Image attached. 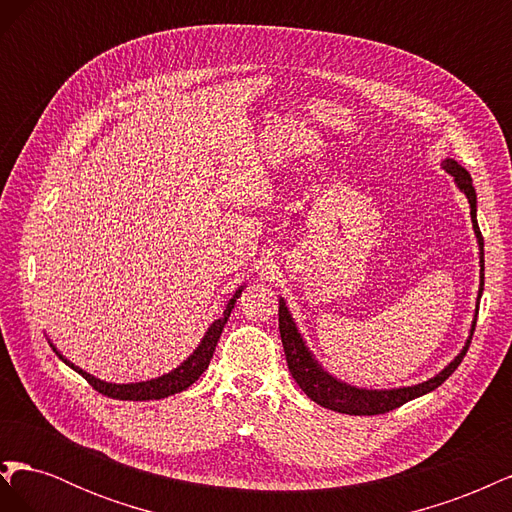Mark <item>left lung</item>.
Segmentation results:
<instances>
[{"instance_id": "1", "label": "left lung", "mask_w": 512, "mask_h": 512, "mask_svg": "<svg viewBox=\"0 0 512 512\" xmlns=\"http://www.w3.org/2000/svg\"><path fill=\"white\" fill-rule=\"evenodd\" d=\"M444 168L455 177L457 185L466 192L468 203H470L474 232L480 245V290H478V299H480L485 286V252H483L485 243H483V235H480V228L476 224V192L472 188V177L468 170L459 166L455 160H446ZM474 327H476V320L472 324V333H474ZM280 335H282L290 374L294 382H297L305 391V395L312 401H316V404L322 408H329L342 414H352V416H374V414L391 412L399 406H404L406 401L414 397H421L433 389H438V386L459 367L472 342V335H470L466 348L459 352V356H455V361L448 367H444L438 376H433L423 384L406 386V389H393V391H365V389H354V386H348L344 382H337L329 374H324V371L318 367V363L312 359V354H309V350L305 348L303 339L288 314L284 299H280Z\"/></svg>"}]
</instances>
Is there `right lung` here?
<instances>
[{
    "label": "right lung",
    "mask_w": 512,
    "mask_h": 512,
    "mask_svg": "<svg viewBox=\"0 0 512 512\" xmlns=\"http://www.w3.org/2000/svg\"><path fill=\"white\" fill-rule=\"evenodd\" d=\"M239 294H241V288L237 290L235 299H230V303L226 305L222 318L215 320V322L211 324L207 335L203 337V342H200V346L194 350V354L190 356V359L185 361V363H181L175 371H170V374H166V376H162V378H156V380L136 382V384H108V382H102V380H98V378H94V376L85 374L83 369L74 367V365L68 363L59 352H57V354H59L61 361L68 363L74 371H79V374H81L91 386H94V389H96L98 393H102V395H106V397L128 399V401H149V399H162V397H168V395H175V393H181V391L188 389V386L194 384V382L200 378V374H203V371L209 367V361H211V356H213V352H215V344H218V339H220V335H222V331H224V324L228 322L232 307H235V301L239 299Z\"/></svg>",
    "instance_id": "obj_1"
}]
</instances>
